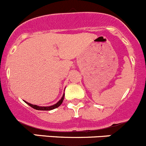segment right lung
<instances>
[{"label": "right lung", "mask_w": 146, "mask_h": 146, "mask_svg": "<svg viewBox=\"0 0 146 146\" xmlns=\"http://www.w3.org/2000/svg\"><path fill=\"white\" fill-rule=\"evenodd\" d=\"M64 98V94L63 96H62V98H61V100L59 101V102H56V103L54 104V105H51V106H48V107H40V106H37V105H32V104L29 103V102H26V101H24V102H26V103H27L29 106H31V108H34V109L38 110H54V109H55V108H58V107L60 106V105H62V102H63Z\"/></svg>", "instance_id": "right-lung-1"}]
</instances>
